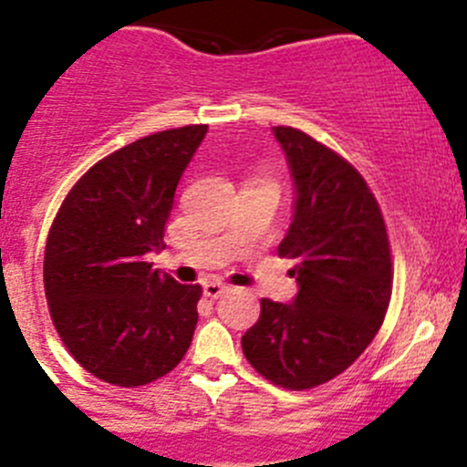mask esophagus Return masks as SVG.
I'll return each instance as SVG.
<instances>
[{
    "label": "esophagus",
    "instance_id": "34e87169",
    "mask_svg": "<svg viewBox=\"0 0 467 467\" xmlns=\"http://www.w3.org/2000/svg\"><path fill=\"white\" fill-rule=\"evenodd\" d=\"M225 289L228 287H225L221 280H207V283L202 285V292H205V296H210V298H219Z\"/></svg>",
    "mask_w": 467,
    "mask_h": 467
}]
</instances>
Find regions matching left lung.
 <instances>
[{"label": "left lung", "instance_id": "8db88e82", "mask_svg": "<svg viewBox=\"0 0 467 467\" xmlns=\"http://www.w3.org/2000/svg\"><path fill=\"white\" fill-rule=\"evenodd\" d=\"M294 182V216L278 255L292 257V303L262 298L242 337L248 363L287 390L321 386L363 354L386 317L392 260L386 223L363 175L294 128H274Z\"/></svg>", "mask_w": 467, "mask_h": 467}]
</instances>
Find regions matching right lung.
<instances>
[{"label": "right lung", "mask_w": 467, "mask_h": 467, "mask_svg": "<svg viewBox=\"0 0 467 467\" xmlns=\"http://www.w3.org/2000/svg\"><path fill=\"white\" fill-rule=\"evenodd\" d=\"M207 125L150 134L86 171L45 246V296L72 358L102 381L137 388L187 354L201 285L152 269L180 178Z\"/></svg>", "instance_id": "right-lung-1"}]
</instances>
